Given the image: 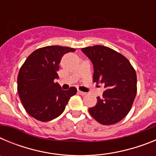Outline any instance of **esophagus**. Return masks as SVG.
Here are the masks:
<instances>
[{
  "instance_id": "obj_1",
  "label": "esophagus",
  "mask_w": 156,
  "mask_h": 156,
  "mask_svg": "<svg viewBox=\"0 0 156 156\" xmlns=\"http://www.w3.org/2000/svg\"><path fill=\"white\" fill-rule=\"evenodd\" d=\"M78 94H80V95H82V96H83V95H85L87 93H85V92H83V91H80V90H78Z\"/></svg>"
}]
</instances>
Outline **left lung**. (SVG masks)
Wrapping results in <instances>:
<instances>
[{
  "label": "left lung",
  "mask_w": 156,
  "mask_h": 156,
  "mask_svg": "<svg viewBox=\"0 0 156 156\" xmlns=\"http://www.w3.org/2000/svg\"><path fill=\"white\" fill-rule=\"evenodd\" d=\"M94 66V81L103 83V98L89 112L103 125L115 124L128 114L137 94V75L127 58L111 48L95 45L81 49Z\"/></svg>",
  "instance_id": "1"
}]
</instances>
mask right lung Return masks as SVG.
Returning <instances> with one entry per match:
<instances>
[{
    "mask_svg": "<svg viewBox=\"0 0 156 156\" xmlns=\"http://www.w3.org/2000/svg\"><path fill=\"white\" fill-rule=\"evenodd\" d=\"M68 47L48 46L34 51L22 66L18 76V94L29 115L48 122L61 115L76 88L62 89L57 72L65 54L75 51Z\"/></svg>",
    "mask_w": 156,
    "mask_h": 156,
    "instance_id": "1",
    "label": "right lung"
}]
</instances>
